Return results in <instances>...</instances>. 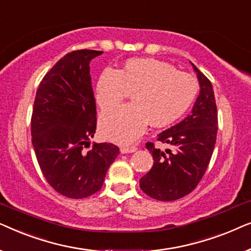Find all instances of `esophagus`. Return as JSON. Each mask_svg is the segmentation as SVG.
I'll use <instances>...</instances> for the list:
<instances>
[{
  "label": "esophagus",
  "mask_w": 251,
  "mask_h": 251,
  "mask_svg": "<svg viewBox=\"0 0 251 251\" xmlns=\"http://www.w3.org/2000/svg\"><path fill=\"white\" fill-rule=\"evenodd\" d=\"M137 151L136 146H123L121 147V152L122 153H133Z\"/></svg>",
  "instance_id": "1"
}]
</instances>
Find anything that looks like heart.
Segmentation results:
<instances>
[{"label":"heart","instance_id":"heart-1","mask_svg":"<svg viewBox=\"0 0 251 251\" xmlns=\"http://www.w3.org/2000/svg\"><path fill=\"white\" fill-rule=\"evenodd\" d=\"M192 75L156 59H132L121 71L106 68L98 78L96 101L101 109L118 106L132 92L131 104L106 111L99 128L105 138L126 144L154 126L170 125L180 118L198 95Z\"/></svg>","mask_w":251,"mask_h":251}]
</instances>
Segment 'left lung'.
<instances>
[{
  "instance_id": "8db88e82",
  "label": "left lung",
  "mask_w": 251,
  "mask_h": 251,
  "mask_svg": "<svg viewBox=\"0 0 251 251\" xmlns=\"http://www.w3.org/2000/svg\"><path fill=\"white\" fill-rule=\"evenodd\" d=\"M193 65V64H192ZM200 95L192 113L178 125L157 135V142L173 146L161 151L146 143L153 155V167L140 178L144 193L160 201H174L191 193L207 170L217 137L218 114L211 82L193 65Z\"/></svg>"
}]
</instances>
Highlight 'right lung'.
I'll use <instances>...</instances> for the list:
<instances>
[{
	"label": "right lung",
	"instance_id": "right-lung-1",
	"mask_svg": "<svg viewBox=\"0 0 251 251\" xmlns=\"http://www.w3.org/2000/svg\"><path fill=\"white\" fill-rule=\"evenodd\" d=\"M101 53L83 49L65 54L44 75L34 100L30 130L37 162L50 186L71 199L100 190L120 153L112 143L84 150L97 128L89 64Z\"/></svg>",
	"mask_w": 251,
	"mask_h": 251
}]
</instances>
